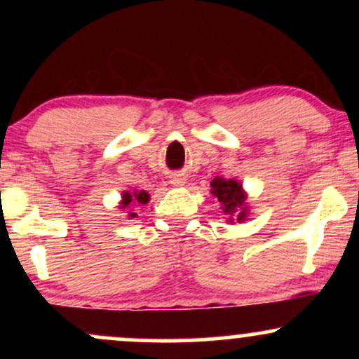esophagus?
<instances>
[{
	"label": "esophagus",
	"instance_id": "esophagus-1",
	"mask_svg": "<svg viewBox=\"0 0 359 359\" xmlns=\"http://www.w3.org/2000/svg\"><path fill=\"white\" fill-rule=\"evenodd\" d=\"M170 184H174V185H177V187H179V185L185 184V179L180 174H175V175L170 177Z\"/></svg>",
	"mask_w": 359,
	"mask_h": 359
}]
</instances>
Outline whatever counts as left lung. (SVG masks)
Segmentation results:
<instances>
[{
  "instance_id": "8db88e82",
  "label": "left lung",
  "mask_w": 359,
  "mask_h": 359,
  "mask_svg": "<svg viewBox=\"0 0 359 359\" xmlns=\"http://www.w3.org/2000/svg\"><path fill=\"white\" fill-rule=\"evenodd\" d=\"M212 196L217 197L222 205V212L228 214V221L233 222V216L236 214V221L241 222L246 219L248 208H246V194L243 191V185L238 180L222 179L216 177L211 182Z\"/></svg>"
}]
</instances>
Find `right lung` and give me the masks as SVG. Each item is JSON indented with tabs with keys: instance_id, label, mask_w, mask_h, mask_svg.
<instances>
[{
	"instance_id": "obj_1",
	"label": "right lung",
	"mask_w": 359,
	"mask_h": 359,
	"mask_svg": "<svg viewBox=\"0 0 359 359\" xmlns=\"http://www.w3.org/2000/svg\"><path fill=\"white\" fill-rule=\"evenodd\" d=\"M150 201V196L145 191H135V192H123L121 196V209H130V205L135 204H147ZM128 217H137V212H133V209L128 211Z\"/></svg>"
}]
</instances>
